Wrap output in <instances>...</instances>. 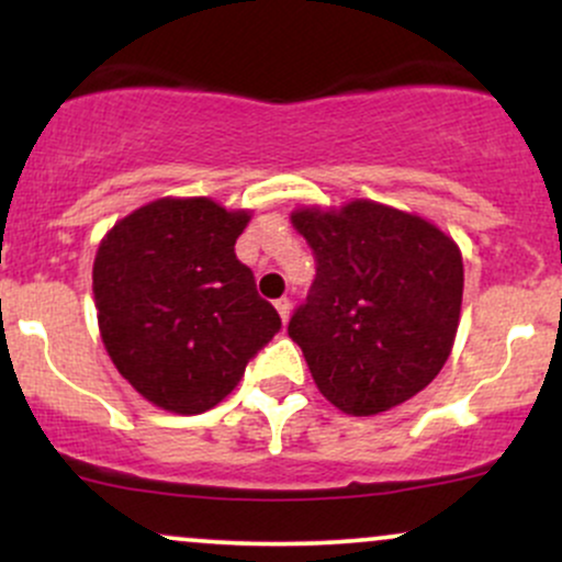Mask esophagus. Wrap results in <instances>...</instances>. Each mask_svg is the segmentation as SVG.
<instances>
[{"mask_svg":"<svg viewBox=\"0 0 562 562\" xmlns=\"http://www.w3.org/2000/svg\"><path fill=\"white\" fill-rule=\"evenodd\" d=\"M274 308H277V314H280V319H282V325H288V319H290V299H277L274 301Z\"/></svg>","mask_w":562,"mask_h":562,"instance_id":"34e87169","label":"esophagus"}]
</instances>
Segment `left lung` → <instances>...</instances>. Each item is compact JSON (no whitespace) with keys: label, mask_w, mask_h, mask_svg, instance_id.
<instances>
[{"label":"left lung","mask_w":562,"mask_h":562,"mask_svg":"<svg viewBox=\"0 0 562 562\" xmlns=\"http://www.w3.org/2000/svg\"><path fill=\"white\" fill-rule=\"evenodd\" d=\"M317 277L288 333L322 396L370 417L404 404L447 364L460 327L462 254L434 222L375 200L290 214Z\"/></svg>","instance_id":"8db88e82"}]
</instances>
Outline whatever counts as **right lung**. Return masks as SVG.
Masks as SVG:
<instances>
[{
  "mask_svg": "<svg viewBox=\"0 0 562 562\" xmlns=\"http://www.w3.org/2000/svg\"><path fill=\"white\" fill-rule=\"evenodd\" d=\"M250 211L211 198H158L119 218L97 248V325L115 370L177 415L227 398L280 330L235 243Z\"/></svg>",
  "mask_w": 562,
  "mask_h": 562,
  "instance_id": "1",
  "label": "right lung"
}]
</instances>
